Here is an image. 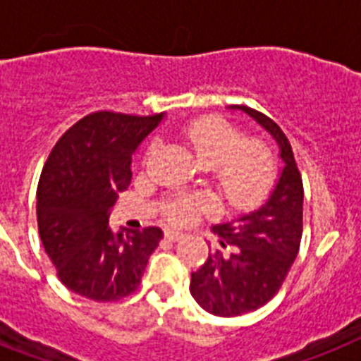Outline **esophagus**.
Masks as SVG:
<instances>
[{"label": "esophagus", "mask_w": 361, "mask_h": 361, "mask_svg": "<svg viewBox=\"0 0 361 361\" xmlns=\"http://www.w3.org/2000/svg\"><path fill=\"white\" fill-rule=\"evenodd\" d=\"M165 238L166 240H180V238H183V235H181L180 231H174V229H165Z\"/></svg>", "instance_id": "esophagus-1"}]
</instances>
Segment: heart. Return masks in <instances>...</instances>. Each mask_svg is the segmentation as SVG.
Returning a JSON list of instances; mask_svg holds the SVG:
<instances>
[{
	"label": "heart",
	"mask_w": 361,
	"mask_h": 361,
	"mask_svg": "<svg viewBox=\"0 0 361 361\" xmlns=\"http://www.w3.org/2000/svg\"><path fill=\"white\" fill-rule=\"evenodd\" d=\"M185 137L198 161L209 166L211 180L231 207H253L266 198L277 176V159L266 141L246 139L237 126L220 117L190 123ZM152 150L150 147L148 154ZM211 207L205 196L178 198L169 204L166 216L174 224H187Z\"/></svg>",
	"instance_id": "b5f03b06"
}]
</instances>
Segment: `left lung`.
<instances>
[{
    "mask_svg": "<svg viewBox=\"0 0 361 361\" xmlns=\"http://www.w3.org/2000/svg\"><path fill=\"white\" fill-rule=\"evenodd\" d=\"M231 108L246 111L274 135L284 166L259 209L213 227L220 246L229 247V253H209L200 269L190 274L192 298L218 317L242 316L264 307L283 286L302 237V180L288 137L268 115L247 106Z\"/></svg>",
    "mask_w": 361,
    "mask_h": 361,
    "instance_id": "left-lung-1",
    "label": "left lung"
}]
</instances>
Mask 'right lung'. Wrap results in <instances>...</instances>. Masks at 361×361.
Instances as JSON below:
<instances>
[{"mask_svg":"<svg viewBox=\"0 0 361 361\" xmlns=\"http://www.w3.org/2000/svg\"><path fill=\"white\" fill-rule=\"evenodd\" d=\"M163 114L95 111L56 141L36 190L38 231L66 288L97 302L119 301L139 288L159 227L108 226L119 192L132 181V156Z\"/></svg>","mask_w":361,"mask_h":361,"instance_id":"right-lung-1","label":"right lung"}]
</instances>
